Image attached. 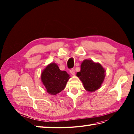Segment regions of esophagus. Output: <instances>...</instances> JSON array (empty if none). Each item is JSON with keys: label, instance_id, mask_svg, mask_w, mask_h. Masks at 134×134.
Segmentation results:
<instances>
[{"label": "esophagus", "instance_id": "1", "mask_svg": "<svg viewBox=\"0 0 134 134\" xmlns=\"http://www.w3.org/2000/svg\"><path fill=\"white\" fill-rule=\"evenodd\" d=\"M70 72L72 75H74L75 72V70L74 69V68H71V69L70 70Z\"/></svg>", "mask_w": 134, "mask_h": 134}]
</instances>
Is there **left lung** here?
Returning a JSON list of instances; mask_svg holds the SVG:
<instances>
[{"instance_id": "left-lung-1", "label": "left lung", "mask_w": 134, "mask_h": 134, "mask_svg": "<svg viewBox=\"0 0 134 134\" xmlns=\"http://www.w3.org/2000/svg\"><path fill=\"white\" fill-rule=\"evenodd\" d=\"M80 67L81 70L76 75L81 80L87 91L93 92L100 88L105 77V70L101 65L86 59Z\"/></svg>"}]
</instances>
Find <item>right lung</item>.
Here are the masks:
<instances>
[{"instance_id": "right-lung-1", "label": "right lung", "mask_w": 134, "mask_h": 134, "mask_svg": "<svg viewBox=\"0 0 134 134\" xmlns=\"http://www.w3.org/2000/svg\"><path fill=\"white\" fill-rule=\"evenodd\" d=\"M70 75L65 71L60 70L57 64L52 63L43 71L41 79L48 93L56 95L65 88Z\"/></svg>"}]
</instances>
